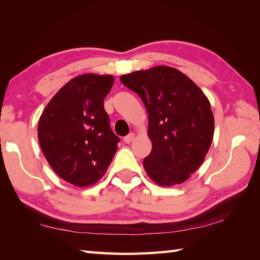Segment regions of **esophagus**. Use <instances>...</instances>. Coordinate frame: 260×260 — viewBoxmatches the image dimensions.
Masks as SVG:
<instances>
[{
    "label": "esophagus",
    "mask_w": 260,
    "mask_h": 260,
    "mask_svg": "<svg viewBox=\"0 0 260 260\" xmlns=\"http://www.w3.org/2000/svg\"><path fill=\"white\" fill-rule=\"evenodd\" d=\"M134 139H135V135L133 133H131V134H128V135L124 137V142L126 143V144H129L131 142L134 141Z\"/></svg>",
    "instance_id": "1"
}]
</instances>
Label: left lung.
<instances>
[{
  "instance_id": "1",
  "label": "left lung",
  "mask_w": 260,
  "mask_h": 260,
  "mask_svg": "<svg viewBox=\"0 0 260 260\" xmlns=\"http://www.w3.org/2000/svg\"><path fill=\"white\" fill-rule=\"evenodd\" d=\"M148 114L150 155L143 161L159 185L183 183L203 163L213 139L214 119L207 96L178 69L158 66L120 77Z\"/></svg>"
}]
</instances>
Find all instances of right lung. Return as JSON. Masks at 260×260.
<instances>
[{
  "mask_svg": "<svg viewBox=\"0 0 260 260\" xmlns=\"http://www.w3.org/2000/svg\"><path fill=\"white\" fill-rule=\"evenodd\" d=\"M114 77L87 74L67 82L47 105L38 137L48 163L60 178L89 186L103 178L119 137L109 126L104 99Z\"/></svg>",
  "mask_w": 260,
  "mask_h": 260,
  "instance_id": "add662e5",
  "label": "right lung"
}]
</instances>
